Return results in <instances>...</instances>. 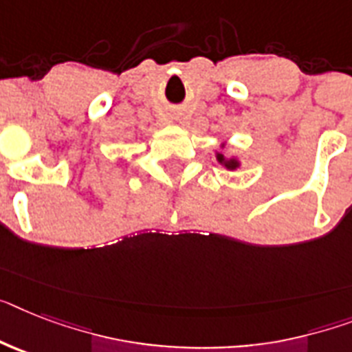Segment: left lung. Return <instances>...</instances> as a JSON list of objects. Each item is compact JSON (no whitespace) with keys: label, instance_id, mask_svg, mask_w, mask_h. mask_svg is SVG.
Listing matches in <instances>:
<instances>
[{"label":"left lung","instance_id":"obj_1","mask_svg":"<svg viewBox=\"0 0 352 352\" xmlns=\"http://www.w3.org/2000/svg\"><path fill=\"white\" fill-rule=\"evenodd\" d=\"M221 147H223V145H221ZM216 158H217V162H219L221 165H225L228 170H235L241 165L239 160H237V158H226L223 153H216Z\"/></svg>","mask_w":352,"mask_h":352}]
</instances>
